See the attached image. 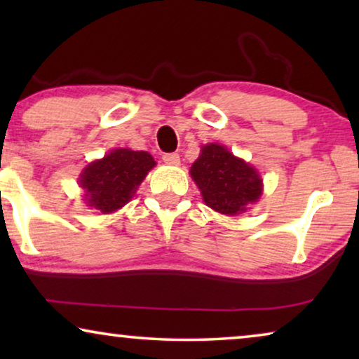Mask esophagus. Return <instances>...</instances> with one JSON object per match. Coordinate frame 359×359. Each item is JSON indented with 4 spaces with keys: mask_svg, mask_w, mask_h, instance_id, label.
I'll return each instance as SVG.
<instances>
[{
    "mask_svg": "<svg viewBox=\"0 0 359 359\" xmlns=\"http://www.w3.org/2000/svg\"><path fill=\"white\" fill-rule=\"evenodd\" d=\"M163 161H165L166 165L178 166L180 165V155L178 154H165L163 155Z\"/></svg>",
    "mask_w": 359,
    "mask_h": 359,
    "instance_id": "1",
    "label": "esophagus"
}]
</instances>
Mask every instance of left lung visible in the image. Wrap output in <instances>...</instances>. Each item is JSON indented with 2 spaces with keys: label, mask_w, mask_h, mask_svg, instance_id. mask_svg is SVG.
<instances>
[{
  "label": "left lung",
  "mask_w": 359,
  "mask_h": 359,
  "mask_svg": "<svg viewBox=\"0 0 359 359\" xmlns=\"http://www.w3.org/2000/svg\"><path fill=\"white\" fill-rule=\"evenodd\" d=\"M189 173L205 205L225 215L245 212L263 193L258 171L219 144L204 145Z\"/></svg>",
  "instance_id": "obj_1"
}]
</instances>
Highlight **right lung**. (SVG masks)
<instances>
[{"label":"right lung","mask_w":359,"mask_h":359,"mask_svg":"<svg viewBox=\"0 0 359 359\" xmlns=\"http://www.w3.org/2000/svg\"><path fill=\"white\" fill-rule=\"evenodd\" d=\"M156 163L147 151L116 149L95 160L80 175L86 204L102 214L124 208Z\"/></svg>","instance_id":"1"}]
</instances>
